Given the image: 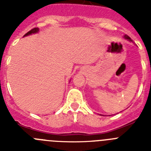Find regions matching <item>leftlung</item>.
Returning a JSON list of instances; mask_svg holds the SVG:
<instances>
[{
	"mask_svg": "<svg viewBox=\"0 0 151 151\" xmlns=\"http://www.w3.org/2000/svg\"><path fill=\"white\" fill-rule=\"evenodd\" d=\"M123 38H125V39H127L128 41H130V42H132V40L131 39V38H129V36L127 35H125L123 36Z\"/></svg>",
	"mask_w": 151,
	"mask_h": 151,
	"instance_id": "1",
	"label": "left lung"
}]
</instances>
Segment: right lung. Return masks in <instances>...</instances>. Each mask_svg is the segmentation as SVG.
Instances as JSON below:
<instances>
[{"label": "right lung", "instance_id": "obj_1", "mask_svg": "<svg viewBox=\"0 0 151 151\" xmlns=\"http://www.w3.org/2000/svg\"><path fill=\"white\" fill-rule=\"evenodd\" d=\"M38 32H39V29H38V28H34V29H32V30L29 31V32H28L24 35V37H25V36L30 35L32 34H36V33H38ZM69 82H70V81H69Z\"/></svg>", "mask_w": 151, "mask_h": 151}]
</instances>
